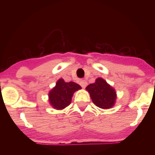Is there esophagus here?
I'll use <instances>...</instances> for the list:
<instances>
[{
    "mask_svg": "<svg viewBox=\"0 0 155 155\" xmlns=\"http://www.w3.org/2000/svg\"><path fill=\"white\" fill-rule=\"evenodd\" d=\"M80 85H81L82 88H85L87 87V82L85 80H81V81H80Z\"/></svg>",
    "mask_w": 155,
    "mask_h": 155,
    "instance_id": "obj_1",
    "label": "esophagus"
}]
</instances>
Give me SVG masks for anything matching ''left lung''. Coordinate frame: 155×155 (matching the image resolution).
Listing matches in <instances>:
<instances>
[{
  "instance_id": "obj_1",
  "label": "left lung",
  "mask_w": 155,
  "mask_h": 155,
  "mask_svg": "<svg viewBox=\"0 0 155 155\" xmlns=\"http://www.w3.org/2000/svg\"><path fill=\"white\" fill-rule=\"evenodd\" d=\"M90 97L97 107L110 108L114 106L116 100V92L104 79L97 78L94 84H90L86 87Z\"/></svg>"
}]
</instances>
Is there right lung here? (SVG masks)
Masks as SVG:
<instances>
[{
	"label": "right lung",
	"mask_w": 155,
	"mask_h": 155,
	"mask_svg": "<svg viewBox=\"0 0 155 155\" xmlns=\"http://www.w3.org/2000/svg\"><path fill=\"white\" fill-rule=\"evenodd\" d=\"M81 88V86L75 82H65L63 79H60L57 81L56 86L49 93L50 104L56 109L67 107L71 103L74 92Z\"/></svg>",
	"instance_id": "1"
}]
</instances>
